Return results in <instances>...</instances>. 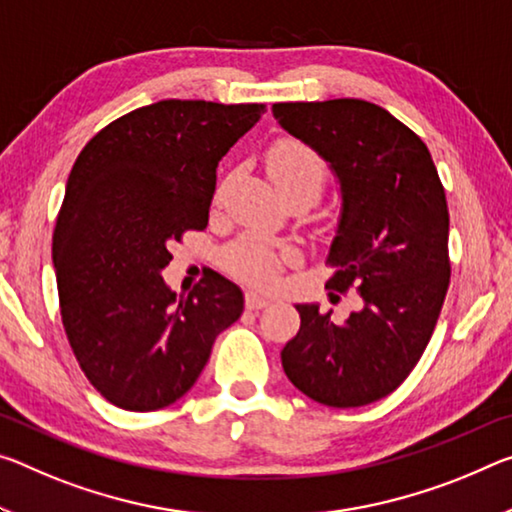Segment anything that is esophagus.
Listing matches in <instances>:
<instances>
[{"instance_id":"34e87169","label":"esophagus","mask_w":512,"mask_h":512,"mask_svg":"<svg viewBox=\"0 0 512 512\" xmlns=\"http://www.w3.org/2000/svg\"><path fill=\"white\" fill-rule=\"evenodd\" d=\"M271 305V296H264L259 294V291H246V307L248 310H262V307Z\"/></svg>"}]
</instances>
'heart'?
Returning a JSON list of instances; mask_svg holds the SVG:
<instances>
[{
  "instance_id": "1",
  "label": "heart",
  "mask_w": 512,
  "mask_h": 512,
  "mask_svg": "<svg viewBox=\"0 0 512 512\" xmlns=\"http://www.w3.org/2000/svg\"><path fill=\"white\" fill-rule=\"evenodd\" d=\"M266 168L282 196L307 193L316 198L328 182L326 159L312 145L298 139L275 141L266 152ZM291 255L294 253L289 248H275L257 234H246L227 248L225 262L241 278L253 280L257 285H269L278 273L280 259H289Z\"/></svg>"
}]
</instances>
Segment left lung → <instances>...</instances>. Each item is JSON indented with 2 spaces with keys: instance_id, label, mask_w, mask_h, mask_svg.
<instances>
[{
  "instance_id": "1",
  "label": "left lung",
  "mask_w": 512,
  "mask_h": 512,
  "mask_svg": "<svg viewBox=\"0 0 512 512\" xmlns=\"http://www.w3.org/2000/svg\"><path fill=\"white\" fill-rule=\"evenodd\" d=\"M282 129L330 164L342 209L328 264L330 300L360 307L335 323L296 305L300 330L282 348L287 378L312 401L360 408L392 394L424 355L449 289V207L426 143L378 104L278 102Z\"/></svg>"
}]
</instances>
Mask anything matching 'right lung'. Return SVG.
<instances>
[{
  "label": "right lung",
  "mask_w": 512,
  "mask_h": 512,
  "mask_svg": "<svg viewBox=\"0 0 512 512\" xmlns=\"http://www.w3.org/2000/svg\"><path fill=\"white\" fill-rule=\"evenodd\" d=\"M264 111L154 102L100 129L70 170L52 237L61 319L81 371L118 408L182 399L243 312L221 273L177 298L161 271L186 230L207 227L218 161Z\"/></svg>",
  "instance_id": "obj_1"
}]
</instances>
